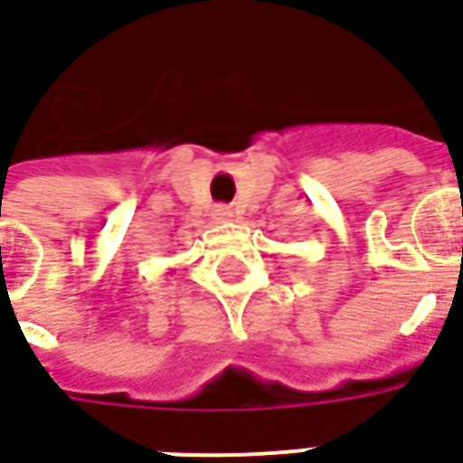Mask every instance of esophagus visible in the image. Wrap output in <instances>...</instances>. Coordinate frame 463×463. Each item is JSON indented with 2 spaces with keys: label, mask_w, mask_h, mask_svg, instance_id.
I'll return each instance as SVG.
<instances>
[{
  "label": "esophagus",
  "mask_w": 463,
  "mask_h": 463,
  "mask_svg": "<svg viewBox=\"0 0 463 463\" xmlns=\"http://www.w3.org/2000/svg\"><path fill=\"white\" fill-rule=\"evenodd\" d=\"M232 217H234V212H232L229 207L214 209V219H217V222H232Z\"/></svg>",
  "instance_id": "esophagus-1"
}]
</instances>
